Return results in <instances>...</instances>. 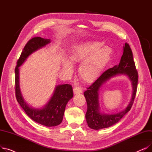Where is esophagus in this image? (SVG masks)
Wrapping results in <instances>:
<instances>
[{"label": "esophagus", "mask_w": 152, "mask_h": 152, "mask_svg": "<svg viewBox=\"0 0 152 152\" xmlns=\"http://www.w3.org/2000/svg\"><path fill=\"white\" fill-rule=\"evenodd\" d=\"M73 92L75 94H81L83 92V90L81 88V87H75L73 88Z\"/></svg>", "instance_id": "1"}]
</instances>
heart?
<instances>
[{
    "label": "heart",
    "mask_w": 152,
    "mask_h": 152,
    "mask_svg": "<svg viewBox=\"0 0 152 152\" xmlns=\"http://www.w3.org/2000/svg\"><path fill=\"white\" fill-rule=\"evenodd\" d=\"M102 47L97 41L84 42L76 45L69 55V61L63 63V69L68 75L73 73L70 63H81L78 73L80 78L87 83H91L99 77L107 65L111 57L108 47Z\"/></svg>",
    "instance_id": "1"
}]
</instances>
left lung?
Here are the masks:
<instances>
[{
    "label": "left lung",
    "mask_w": 152,
    "mask_h": 152,
    "mask_svg": "<svg viewBox=\"0 0 152 152\" xmlns=\"http://www.w3.org/2000/svg\"><path fill=\"white\" fill-rule=\"evenodd\" d=\"M118 75H126L132 82L133 93L129 105L123 111L114 114H105L100 111L99 104V91L101 87L111 78ZM138 73L133 60L132 52L128 44L123 46V53L118 65L110 68L103 73L84 93L87 110L86 121L90 128L99 130L107 128L118 123L131 110L137 92Z\"/></svg>",
    "instance_id": "obj_1"
}]
</instances>
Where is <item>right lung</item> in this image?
Masks as SVG:
<instances>
[{
  "instance_id": "obj_1",
  "label": "right lung",
  "mask_w": 152,
  "mask_h": 152,
  "mask_svg": "<svg viewBox=\"0 0 152 152\" xmlns=\"http://www.w3.org/2000/svg\"><path fill=\"white\" fill-rule=\"evenodd\" d=\"M50 42L49 39H44L40 37L30 39L24 47L15 69V95L18 103L31 119L47 127L58 126L62 122L67 103L73 97L72 86L69 84L57 86L53 95L42 108H33L28 104L22 95L20 87L19 68L29 55L42 49Z\"/></svg>"
}]
</instances>
